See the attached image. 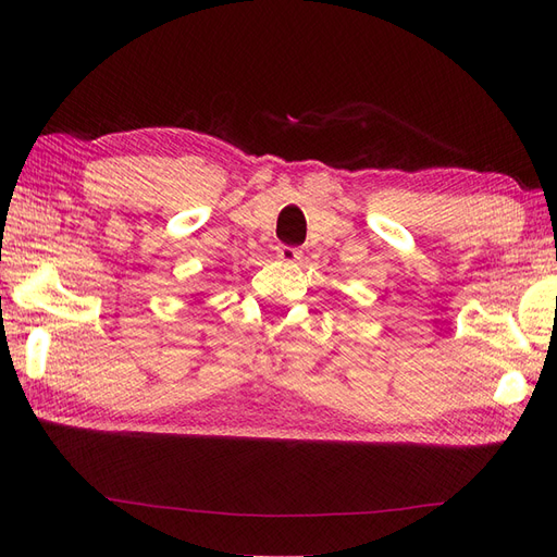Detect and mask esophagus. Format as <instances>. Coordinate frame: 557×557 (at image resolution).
Here are the masks:
<instances>
[{"mask_svg": "<svg viewBox=\"0 0 557 557\" xmlns=\"http://www.w3.org/2000/svg\"><path fill=\"white\" fill-rule=\"evenodd\" d=\"M276 256L283 262H297V260H301V256H305V252H301L299 248H293V246H278Z\"/></svg>", "mask_w": 557, "mask_h": 557, "instance_id": "1", "label": "esophagus"}]
</instances>
